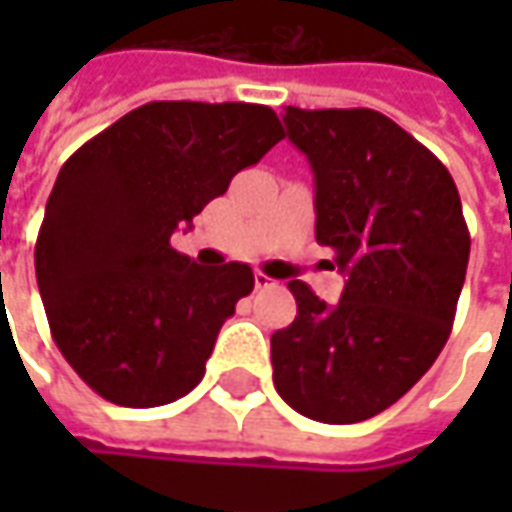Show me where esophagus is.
I'll list each match as a JSON object with an SVG mask.
<instances>
[{"mask_svg": "<svg viewBox=\"0 0 512 512\" xmlns=\"http://www.w3.org/2000/svg\"><path fill=\"white\" fill-rule=\"evenodd\" d=\"M256 287H259V290H267V287H276V279H270L267 273H262V270H259V273H256Z\"/></svg>", "mask_w": 512, "mask_h": 512, "instance_id": "obj_1", "label": "esophagus"}]
</instances>
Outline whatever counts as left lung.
I'll use <instances>...</instances> for the list:
<instances>
[{"instance_id": "obj_1", "label": "left lung", "mask_w": 512, "mask_h": 512, "mask_svg": "<svg viewBox=\"0 0 512 512\" xmlns=\"http://www.w3.org/2000/svg\"><path fill=\"white\" fill-rule=\"evenodd\" d=\"M316 182V242L342 299L290 282L296 319L270 336L273 384L313 422L353 424L399 402L450 336L470 259L462 199L442 162L370 108H285Z\"/></svg>"}]
</instances>
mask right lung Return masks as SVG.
<instances>
[{
  "label": "right lung",
  "mask_w": 512,
  "mask_h": 512,
  "mask_svg": "<svg viewBox=\"0 0 512 512\" xmlns=\"http://www.w3.org/2000/svg\"><path fill=\"white\" fill-rule=\"evenodd\" d=\"M279 139L267 105L148 102L62 165L36 239V282L53 342L102 399L159 407L202 382L253 270L196 265L170 236Z\"/></svg>",
  "instance_id": "add662e5"
}]
</instances>
